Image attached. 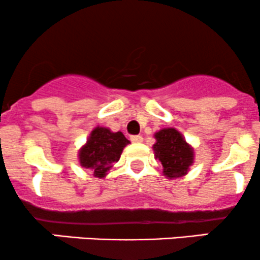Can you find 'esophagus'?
<instances>
[{
    "instance_id": "1",
    "label": "esophagus",
    "mask_w": 260,
    "mask_h": 260,
    "mask_svg": "<svg viewBox=\"0 0 260 260\" xmlns=\"http://www.w3.org/2000/svg\"><path fill=\"white\" fill-rule=\"evenodd\" d=\"M131 140H132L133 143H140V142H143V137L142 136H132L131 137Z\"/></svg>"
}]
</instances>
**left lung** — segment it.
Returning <instances> with one entry per match:
<instances>
[{"label": "left lung", "mask_w": 260, "mask_h": 260, "mask_svg": "<svg viewBox=\"0 0 260 260\" xmlns=\"http://www.w3.org/2000/svg\"><path fill=\"white\" fill-rule=\"evenodd\" d=\"M156 143L154 151L164 168V175L169 178L186 175L193 164V149L187 144L182 134L175 128H164L155 133Z\"/></svg>", "instance_id": "8db88e82"}]
</instances>
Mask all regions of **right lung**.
Wrapping results in <instances>:
<instances>
[{"label":"right lung","instance_id":"1","mask_svg":"<svg viewBox=\"0 0 260 260\" xmlns=\"http://www.w3.org/2000/svg\"><path fill=\"white\" fill-rule=\"evenodd\" d=\"M129 140L122 132L113 133L109 128L96 127L86 144L79 151V162L83 168L94 171L95 177H105L113 162L120 160L122 150Z\"/></svg>","mask_w":260,"mask_h":260}]
</instances>
